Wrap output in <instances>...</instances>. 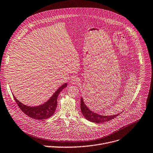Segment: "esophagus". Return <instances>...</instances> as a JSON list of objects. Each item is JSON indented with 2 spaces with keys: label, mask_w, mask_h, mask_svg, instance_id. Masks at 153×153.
Here are the masks:
<instances>
[{
  "label": "esophagus",
  "mask_w": 153,
  "mask_h": 153,
  "mask_svg": "<svg viewBox=\"0 0 153 153\" xmlns=\"http://www.w3.org/2000/svg\"><path fill=\"white\" fill-rule=\"evenodd\" d=\"M79 81V79L78 78L76 77V76H74L71 78V82L72 84H77L78 82Z\"/></svg>",
  "instance_id": "esophagus-1"
}]
</instances>
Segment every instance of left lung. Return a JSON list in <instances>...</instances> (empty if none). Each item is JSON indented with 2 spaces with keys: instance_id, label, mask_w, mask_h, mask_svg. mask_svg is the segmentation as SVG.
Returning <instances> with one entry per match:
<instances>
[{
  "instance_id": "8db88e82",
  "label": "left lung",
  "mask_w": 153,
  "mask_h": 153,
  "mask_svg": "<svg viewBox=\"0 0 153 153\" xmlns=\"http://www.w3.org/2000/svg\"><path fill=\"white\" fill-rule=\"evenodd\" d=\"M81 112L85 119L87 120L91 121L93 123H104L108 121H109L112 119H114L116 117H117L119 114H115L114 115H102L95 113L91 111L89 108L85 105L84 102L83 100V98H81Z\"/></svg>"
}]
</instances>
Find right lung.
<instances>
[{
    "label": "right lung",
    "instance_id": "right-lung-1",
    "mask_svg": "<svg viewBox=\"0 0 153 153\" xmlns=\"http://www.w3.org/2000/svg\"><path fill=\"white\" fill-rule=\"evenodd\" d=\"M67 87V83L61 85L57 90L53 94L50 99L44 104L36 106H28L20 102L13 95L14 98L20 109L27 116L36 120H45L51 117L57 106V97L61 91Z\"/></svg>",
    "mask_w": 153,
    "mask_h": 153
}]
</instances>
